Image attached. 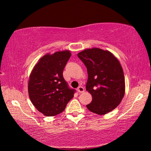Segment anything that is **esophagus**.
Here are the masks:
<instances>
[{
    "label": "esophagus",
    "mask_w": 151,
    "mask_h": 151,
    "mask_svg": "<svg viewBox=\"0 0 151 151\" xmlns=\"http://www.w3.org/2000/svg\"><path fill=\"white\" fill-rule=\"evenodd\" d=\"M77 91L78 93H83L84 91V88L82 87V86H79L77 88Z\"/></svg>",
    "instance_id": "esophagus-1"
}]
</instances>
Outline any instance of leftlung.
Masks as SVG:
<instances>
[{
	"label": "left lung",
	"instance_id": "1",
	"mask_svg": "<svg viewBox=\"0 0 151 151\" xmlns=\"http://www.w3.org/2000/svg\"><path fill=\"white\" fill-rule=\"evenodd\" d=\"M88 70L86 90L92 101L86 107L98 115L106 114L118 106L125 92L124 73L120 62L108 50L85 49L77 54Z\"/></svg>",
	"mask_w": 151,
	"mask_h": 151
}]
</instances>
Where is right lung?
<instances>
[{"label":"right lung","mask_w":151,"mask_h":151,"mask_svg":"<svg viewBox=\"0 0 151 151\" xmlns=\"http://www.w3.org/2000/svg\"><path fill=\"white\" fill-rule=\"evenodd\" d=\"M71 54L70 50L47 54L34 67L28 81V95L32 103L45 116H54L65 110L74 97L63 77V70Z\"/></svg>","instance_id":"add662e5"}]
</instances>
